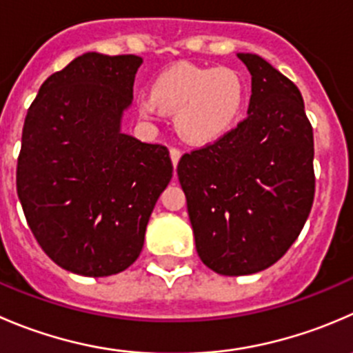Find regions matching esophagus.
I'll use <instances>...</instances> for the list:
<instances>
[{"instance_id": "1", "label": "esophagus", "mask_w": 353, "mask_h": 353, "mask_svg": "<svg viewBox=\"0 0 353 353\" xmlns=\"http://www.w3.org/2000/svg\"><path fill=\"white\" fill-rule=\"evenodd\" d=\"M179 159H181V150L176 148V146H172V148H170V160H172L174 169L177 167V162H179Z\"/></svg>"}]
</instances>
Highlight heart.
Masks as SVG:
<instances>
[{
    "mask_svg": "<svg viewBox=\"0 0 353 353\" xmlns=\"http://www.w3.org/2000/svg\"><path fill=\"white\" fill-rule=\"evenodd\" d=\"M248 81L231 67L172 65L157 75L152 94L139 98V112L174 115L176 131L191 145H210L225 138L241 121L248 105Z\"/></svg>",
    "mask_w": 353,
    "mask_h": 353,
    "instance_id": "heart-1",
    "label": "heart"
}]
</instances>
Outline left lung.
I'll list each match as a JSON object with an SVG mask.
<instances>
[{
	"mask_svg": "<svg viewBox=\"0 0 353 353\" xmlns=\"http://www.w3.org/2000/svg\"><path fill=\"white\" fill-rule=\"evenodd\" d=\"M238 58L252 74L248 117L177 163L198 256L222 276L278 262L303 229L316 191L314 132L299 88L259 54Z\"/></svg>",
	"mask_w": 353,
	"mask_h": 353,
	"instance_id": "8db88e82",
	"label": "left lung"
}]
</instances>
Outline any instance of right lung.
<instances>
[{
    "instance_id": "right-lung-1",
    "label": "right lung",
    "mask_w": 353,
    "mask_h": 353,
    "mask_svg": "<svg viewBox=\"0 0 353 353\" xmlns=\"http://www.w3.org/2000/svg\"><path fill=\"white\" fill-rule=\"evenodd\" d=\"M141 63L81 54L43 82L23 122L19 200L44 253L74 274L125 271L172 177L165 146L121 131Z\"/></svg>"
}]
</instances>
